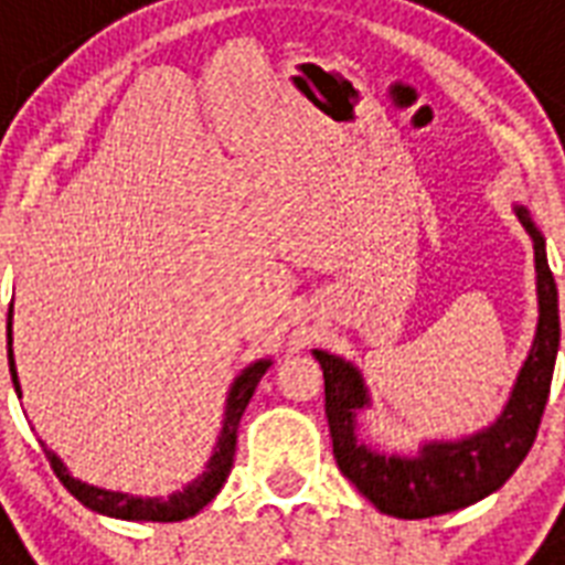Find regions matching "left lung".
<instances>
[{"instance_id":"left-lung-1","label":"left lung","mask_w":565,"mask_h":565,"mask_svg":"<svg viewBox=\"0 0 565 565\" xmlns=\"http://www.w3.org/2000/svg\"><path fill=\"white\" fill-rule=\"evenodd\" d=\"M516 213L534 239L540 326L508 407L492 428L460 443L425 446L416 460L375 455L354 439V411L366 404V390L358 370L334 354L313 352L326 372V416L337 466L386 516L428 519L469 508L499 490L534 446L545 402L552 393L554 361L561 345V313L557 284L548 269L543 237L534 222L527 220L525 207H516Z\"/></svg>"}]
</instances>
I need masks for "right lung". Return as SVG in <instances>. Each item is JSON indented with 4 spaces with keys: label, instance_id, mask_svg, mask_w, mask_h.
I'll return each instance as SVG.
<instances>
[{
    "label": "right lung",
    "instance_id": "right-lung-1",
    "mask_svg": "<svg viewBox=\"0 0 565 565\" xmlns=\"http://www.w3.org/2000/svg\"><path fill=\"white\" fill-rule=\"evenodd\" d=\"M8 345H11V322H8ZM8 363H11L13 386H17V393H20V381H17V370H13L11 349H8ZM266 370H269V361H257L255 366H248V370L234 381L228 395V411H225V425H222L220 448L213 451L211 463H207V472H204L199 481L190 483L188 490L175 492L170 499H135V495H126V492H108L99 490V487H87V483L75 481L73 475L66 472V466L61 463L52 451H46L49 466L55 469L57 481L64 483L66 490L73 492L84 508L96 510V513H105V516L131 519V522H181V519L195 516V513L220 492V487L225 483V478H228L231 463H234V448H237L239 416L246 411L248 398H252L257 381L264 377Z\"/></svg>",
    "mask_w": 565,
    "mask_h": 565
}]
</instances>
